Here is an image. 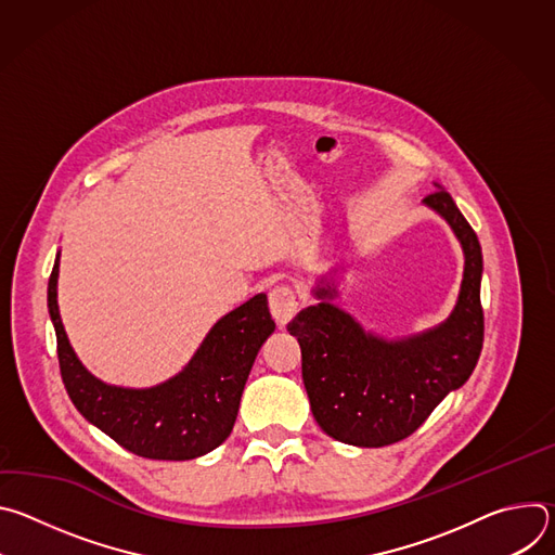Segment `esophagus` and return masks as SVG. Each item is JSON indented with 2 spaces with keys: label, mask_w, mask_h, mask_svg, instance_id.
<instances>
[{
  "label": "esophagus",
  "mask_w": 555,
  "mask_h": 555,
  "mask_svg": "<svg viewBox=\"0 0 555 555\" xmlns=\"http://www.w3.org/2000/svg\"><path fill=\"white\" fill-rule=\"evenodd\" d=\"M298 309L296 294L289 285H276L270 289V311L279 327H285Z\"/></svg>",
  "instance_id": "esophagus-1"
}]
</instances>
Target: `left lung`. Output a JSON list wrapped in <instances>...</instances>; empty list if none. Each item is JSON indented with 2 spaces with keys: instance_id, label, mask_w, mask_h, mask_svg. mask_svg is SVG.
Masks as SVG:
<instances>
[{
  "instance_id": "left-lung-1",
  "label": "left lung",
  "mask_w": 555,
  "mask_h": 555,
  "mask_svg": "<svg viewBox=\"0 0 555 555\" xmlns=\"http://www.w3.org/2000/svg\"><path fill=\"white\" fill-rule=\"evenodd\" d=\"M452 225L463 246L465 270L450 319L422 336L388 343L364 330L332 302L302 309L287 323L302 358V384L313 420L334 439L382 448L413 435L446 395L467 382L483 349L481 274L477 232L450 193L424 199ZM332 285L315 289L332 298Z\"/></svg>"
}]
</instances>
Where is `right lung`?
Returning <instances> with one entry per match:
<instances>
[{
	"label": "right lung",
	"mask_w": 555,
	"mask_h": 555,
	"mask_svg": "<svg viewBox=\"0 0 555 555\" xmlns=\"http://www.w3.org/2000/svg\"><path fill=\"white\" fill-rule=\"evenodd\" d=\"M59 255L48 281L59 369L72 404L125 450L157 461H189L215 450L232 430L255 358L274 332L268 296L257 294L210 330L189 366L153 388H120L78 362L56 305Z\"/></svg>",
	"instance_id": "obj_1"
}]
</instances>
